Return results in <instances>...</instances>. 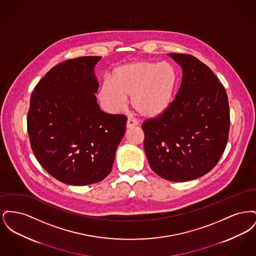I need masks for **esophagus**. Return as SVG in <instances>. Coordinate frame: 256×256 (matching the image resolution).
Listing matches in <instances>:
<instances>
[{"label":"esophagus","mask_w":256,"mask_h":256,"mask_svg":"<svg viewBox=\"0 0 256 256\" xmlns=\"http://www.w3.org/2000/svg\"><path fill=\"white\" fill-rule=\"evenodd\" d=\"M137 124H138V122H137V121H135L134 119L128 118V119L126 120V128H134V126H137Z\"/></svg>","instance_id":"34e87169"}]
</instances>
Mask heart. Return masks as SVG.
<instances>
[{
  "mask_svg": "<svg viewBox=\"0 0 256 256\" xmlns=\"http://www.w3.org/2000/svg\"><path fill=\"white\" fill-rule=\"evenodd\" d=\"M178 84L174 67L167 61H136L117 67L111 84L104 82L98 98L108 111L116 113L130 97L134 110L145 118H156L170 108Z\"/></svg>",
  "mask_w": 256,
  "mask_h": 256,
  "instance_id": "b5f03b06",
  "label": "heart"
}]
</instances>
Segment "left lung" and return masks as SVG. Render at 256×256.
<instances>
[{"mask_svg": "<svg viewBox=\"0 0 256 256\" xmlns=\"http://www.w3.org/2000/svg\"><path fill=\"white\" fill-rule=\"evenodd\" d=\"M182 69L180 90L168 110L142 124L152 170L170 182L204 176L220 158L230 132L226 92L204 63L190 54H169Z\"/></svg>", "mask_w": 256, "mask_h": 256, "instance_id": "obj_1", "label": "left lung"}]
</instances>
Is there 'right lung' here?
Segmentation results:
<instances>
[{
	"instance_id": "obj_1",
	"label": "right lung",
	"mask_w": 256,
	"mask_h": 256,
	"mask_svg": "<svg viewBox=\"0 0 256 256\" xmlns=\"http://www.w3.org/2000/svg\"><path fill=\"white\" fill-rule=\"evenodd\" d=\"M82 56L52 67L30 97L28 132L41 166L61 182L82 186L104 180L126 130V117L102 111L95 66Z\"/></svg>"
}]
</instances>
